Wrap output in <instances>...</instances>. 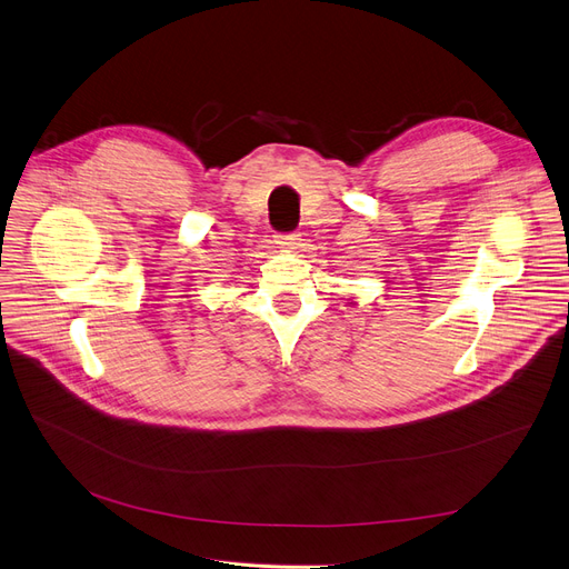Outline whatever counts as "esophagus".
<instances>
[{"instance_id":"esophagus-1","label":"esophagus","mask_w":569,"mask_h":569,"mask_svg":"<svg viewBox=\"0 0 569 569\" xmlns=\"http://www.w3.org/2000/svg\"><path fill=\"white\" fill-rule=\"evenodd\" d=\"M274 241L281 246V249H298L302 241V234L300 232H279L274 237Z\"/></svg>"}]
</instances>
